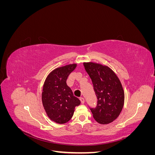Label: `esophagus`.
I'll return each mask as SVG.
<instances>
[{
  "label": "esophagus",
  "mask_w": 155,
  "mask_h": 155,
  "mask_svg": "<svg viewBox=\"0 0 155 155\" xmlns=\"http://www.w3.org/2000/svg\"><path fill=\"white\" fill-rule=\"evenodd\" d=\"M79 100H80V101H81V104H84V103H85V99H84V98H83V97H79Z\"/></svg>",
  "instance_id": "34e87169"
}]
</instances>
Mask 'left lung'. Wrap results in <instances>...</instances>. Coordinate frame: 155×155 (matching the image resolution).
<instances>
[{"label": "left lung", "mask_w": 155, "mask_h": 155, "mask_svg": "<svg viewBox=\"0 0 155 155\" xmlns=\"http://www.w3.org/2000/svg\"><path fill=\"white\" fill-rule=\"evenodd\" d=\"M84 67L92 81L97 97V105L90 108L97 123L108 124L117 118L123 109L124 92L120 79L107 66L84 63Z\"/></svg>", "instance_id": "obj_1"}]
</instances>
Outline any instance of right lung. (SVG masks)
Instances as JSON below:
<instances>
[{"mask_svg":"<svg viewBox=\"0 0 155 155\" xmlns=\"http://www.w3.org/2000/svg\"><path fill=\"white\" fill-rule=\"evenodd\" d=\"M76 64L59 67L51 72L45 81L42 101L44 109L51 120L58 124L68 121L74 114L75 107L80 104V100L74 96L67 85V79Z\"/></svg>","mask_w":155,"mask_h":155,"instance_id":"1","label":"right lung"}]
</instances>
